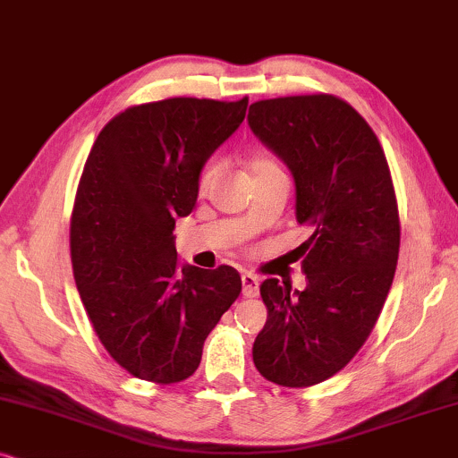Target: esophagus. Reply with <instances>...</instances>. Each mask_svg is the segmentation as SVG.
Here are the masks:
<instances>
[{"mask_svg":"<svg viewBox=\"0 0 458 458\" xmlns=\"http://www.w3.org/2000/svg\"><path fill=\"white\" fill-rule=\"evenodd\" d=\"M259 293V280L253 274H242V295L245 297H258Z\"/></svg>","mask_w":458,"mask_h":458,"instance_id":"1","label":"esophagus"}]
</instances>
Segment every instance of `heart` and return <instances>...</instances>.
<instances>
[{
  "instance_id": "1",
  "label": "heart",
  "mask_w": 458,
  "mask_h": 458,
  "mask_svg": "<svg viewBox=\"0 0 458 458\" xmlns=\"http://www.w3.org/2000/svg\"><path fill=\"white\" fill-rule=\"evenodd\" d=\"M274 167H278V165L272 161V158H267V157H255L251 161V174L267 172V169H274ZM217 172H219V163L217 161L207 163V165L203 167V172H200V175H199V188H200V191H205V188L209 186L213 180H216Z\"/></svg>"
}]
</instances>
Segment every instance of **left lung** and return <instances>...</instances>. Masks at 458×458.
I'll list each match as a JSON object with an SVG mask.
<instances>
[{"label": "left lung", "mask_w": 458, "mask_h": 458, "mask_svg": "<svg viewBox=\"0 0 458 458\" xmlns=\"http://www.w3.org/2000/svg\"><path fill=\"white\" fill-rule=\"evenodd\" d=\"M249 127L295 178L308 286H259L267 320L253 344L261 377L312 387L339 373L373 333L400 251V213L386 152L370 125L333 94L253 102Z\"/></svg>", "instance_id": "8db88e82"}]
</instances>
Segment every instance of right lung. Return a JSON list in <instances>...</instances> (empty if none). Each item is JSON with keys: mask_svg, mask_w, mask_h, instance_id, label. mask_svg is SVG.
<instances>
[{"mask_svg": "<svg viewBox=\"0 0 458 458\" xmlns=\"http://www.w3.org/2000/svg\"><path fill=\"white\" fill-rule=\"evenodd\" d=\"M247 105V96H182L130 106L102 127L85 161L71 217L72 274L100 344L138 379H188L241 295L233 266L180 270L174 228L194 209L200 169Z\"/></svg>", "mask_w": 458, "mask_h": 458, "instance_id": "add662e5", "label": "right lung"}]
</instances>
